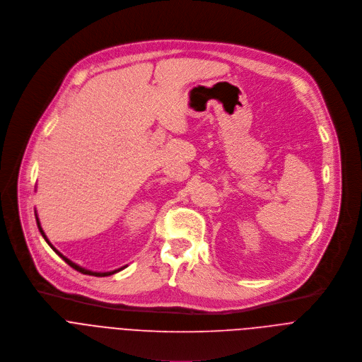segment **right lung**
<instances>
[{
  "mask_svg": "<svg viewBox=\"0 0 362 362\" xmlns=\"http://www.w3.org/2000/svg\"><path fill=\"white\" fill-rule=\"evenodd\" d=\"M35 220H37V226H38V230H40V233H41V235L44 237V240L47 241V244L52 248V251L58 255V257H61L69 267H72L74 269H77V271H80V272H83V274H87V275H95V276H107V275H112V274H115V272H119L121 269H124V268H127V265H124V267H121V268H118V269H114V271H107V272H98V271H91V269H87V268H83V267H80L78 264H76V262H72L71 259H68L65 255H62L51 243H49V240L47 238V235H45V233H44V230L41 228V223H40V218H38V215H37V211H35Z\"/></svg>",
  "mask_w": 362,
  "mask_h": 362,
  "instance_id": "1",
  "label": "right lung"
}]
</instances>
